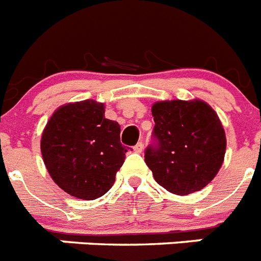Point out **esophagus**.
<instances>
[{"label":"esophagus","instance_id":"obj_1","mask_svg":"<svg viewBox=\"0 0 261 261\" xmlns=\"http://www.w3.org/2000/svg\"><path fill=\"white\" fill-rule=\"evenodd\" d=\"M133 150H135L136 153H141L144 150V144L143 143H137L135 145V148H133Z\"/></svg>","mask_w":261,"mask_h":261}]
</instances>
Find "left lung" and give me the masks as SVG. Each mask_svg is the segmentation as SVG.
I'll use <instances>...</instances> for the list:
<instances>
[{"label":"left lung","mask_w":261,"mask_h":261,"mask_svg":"<svg viewBox=\"0 0 261 261\" xmlns=\"http://www.w3.org/2000/svg\"><path fill=\"white\" fill-rule=\"evenodd\" d=\"M157 146H148L145 163L157 184L185 196L212 181L223 165L227 139L223 124L205 101L165 100L152 105Z\"/></svg>","instance_id":"obj_1"}]
</instances>
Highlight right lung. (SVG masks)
Returning <instances> with one entry per match:
<instances>
[{"instance_id":"right-lung-1","label":"right lung","mask_w":261,"mask_h":261,"mask_svg":"<svg viewBox=\"0 0 261 261\" xmlns=\"http://www.w3.org/2000/svg\"><path fill=\"white\" fill-rule=\"evenodd\" d=\"M41 153L50 177L68 195L94 200L112 188L124 164L118 122L105 118L94 100L57 108L41 136Z\"/></svg>"}]
</instances>
